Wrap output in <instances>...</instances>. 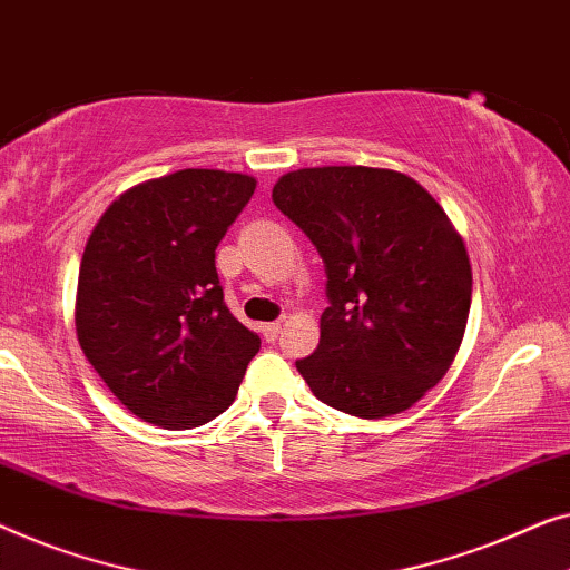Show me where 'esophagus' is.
I'll return each mask as SVG.
<instances>
[{"instance_id": "esophagus-1", "label": "esophagus", "mask_w": 570, "mask_h": 570, "mask_svg": "<svg viewBox=\"0 0 570 570\" xmlns=\"http://www.w3.org/2000/svg\"><path fill=\"white\" fill-rule=\"evenodd\" d=\"M262 334H265L267 342H275L279 334H283V324L279 321H272V324H262Z\"/></svg>"}]
</instances>
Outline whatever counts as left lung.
I'll use <instances>...</instances> for the list:
<instances>
[{
    "label": "left lung",
    "instance_id": "8db88e82",
    "mask_svg": "<svg viewBox=\"0 0 570 570\" xmlns=\"http://www.w3.org/2000/svg\"><path fill=\"white\" fill-rule=\"evenodd\" d=\"M272 200L316 246L328 308L295 367L326 406L383 419L442 381L463 342L473 272L448 213L401 171H287Z\"/></svg>",
    "mask_w": 570,
    "mask_h": 570
}]
</instances>
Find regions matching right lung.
<instances>
[{
	"label": "right lung",
	"instance_id": "add662e5",
	"mask_svg": "<svg viewBox=\"0 0 570 570\" xmlns=\"http://www.w3.org/2000/svg\"><path fill=\"white\" fill-rule=\"evenodd\" d=\"M257 179L183 169L130 187L85 246L77 336L122 406L161 429H193L234 403L259 336L224 301L216 246Z\"/></svg>",
	"mask_w": 570,
	"mask_h": 570
}]
</instances>
